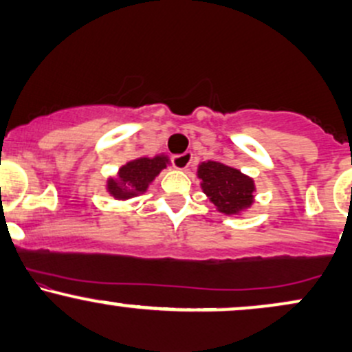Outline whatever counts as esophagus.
I'll return each instance as SVG.
<instances>
[{
	"label": "esophagus",
	"instance_id": "obj_1",
	"mask_svg": "<svg viewBox=\"0 0 352 352\" xmlns=\"http://www.w3.org/2000/svg\"><path fill=\"white\" fill-rule=\"evenodd\" d=\"M192 160H193L192 152H185V153H180V155L172 157L173 167L179 168V170H187V168L190 167V164H192Z\"/></svg>",
	"mask_w": 352,
	"mask_h": 352
}]
</instances>
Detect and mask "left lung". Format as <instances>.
I'll list each match as a JSON object with an SVG mask.
<instances>
[{
    "label": "left lung",
    "mask_w": 352,
    "mask_h": 352,
    "mask_svg": "<svg viewBox=\"0 0 352 352\" xmlns=\"http://www.w3.org/2000/svg\"><path fill=\"white\" fill-rule=\"evenodd\" d=\"M197 175L201 180V190L218 212L240 215L253 205L254 182L238 168L208 160L199 165Z\"/></svg>",
    "instance_id": "left-lung-1"
}]
</instances>
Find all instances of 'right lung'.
I'll use <instances>...</instances> for the list:
<instances>
[{
    "instance_id": "1",
    "label": "right lung",
    "mask_w": 352,
    "mask_h": 352,
    "mask_svg": "<svg viewBox=\"0 0 352 352\" xmlns=\"http://www.w3.org/2000/svg\"><path fill=\"white\" fill-rule=\"evenodd\" d=\"M168 157L155 155L152 159L140 157L131 160L117 172V177H111L107 180V192L116 200H127L132 197L147 192L148 185L159 175L164 168H167Z\"/></svg>"
}]
</instances>
